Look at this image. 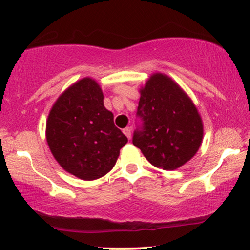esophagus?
Segmentation results:
<instances>
[{"instance_id": "34e87169", "label": "esophagus", "mask_w": 250, "mask_h": 250, "mask_svg": "<svg viewBox=\"0 0 250 250\" xmlns=\"http://www.w3.org/2000/svg\"><path fill=\"white\" fill-rule=\"evenodd\" d=\"M123 133H124V134L127 136L128 139H131V128H129V127L124 128V129H123Z\"/></svg>"}]
</instances>
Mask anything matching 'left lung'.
<instances>
[{"mask_svg": "<svg viewBox=\"0 0 250 250\" xmlns=\"http://www.w3.org/2000/svg\"><path fill=\"white\" fill-rule=\"evenodd\" d=\"M136 115L143 126L133 135V145L150 164L174 170L189 162L204 138L203 119L193 101L169 76L155 73L140 88Z\"/></svg>", "mask_w": 250, "mask_h": 250, "instance_id": "left-lung-1", "label": "left lung"}]
</instances>
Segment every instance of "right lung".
<instances>
[{"label":"right lung","instance_id":"right-lung-1","mask_svg":"<svg viewBox=\"0 0 250 250\" xmlns=\"http://www.w3.org/2000/svg\"><path fill=\"white\" fill-rule=\"evenodd\" d=\"M47 146L59 165L78 179H100L115 166L127 138L105 109L98 82L84 77L57 99L47 116Z\"/></svg>","mask_w":250,"mask_h":250}]
</instances>
